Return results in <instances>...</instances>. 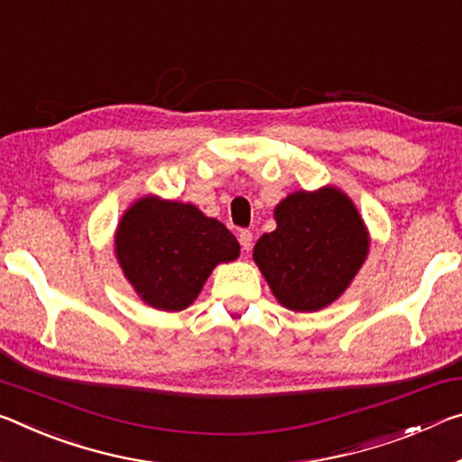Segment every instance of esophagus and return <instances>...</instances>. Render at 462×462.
I'll use <instances>...</instances> for the list:
<instances>
[{"instance_id": "obj_1", "label": "esophagus", "mask_w": 462, "mask_h": 462, "mask_svg": "<svg viewBox=\"0 0 462 462\" xmlns=\"http://www.w3.org/2000/svg\"><path fill=\"white\" fill-rule=\"evenodd\" d=\"M238 240H240V246H243V251H251L253 248V232L251 230H240L238 234Z\"/></svg>"}]
</instances>
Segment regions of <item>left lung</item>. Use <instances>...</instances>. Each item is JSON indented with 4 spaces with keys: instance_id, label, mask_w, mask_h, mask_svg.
<instances>
[{
    "instance_id": "8db88e82",
    "label": "left lung",
    "mask_w": 462,
    "mask_h": 462,
    "mask_svg": "<svg viewBox=\"0 0 462 462\" xmlns=\"http://www.w3.org/2000/svg\"><path fill=\"white\" fill-rule=\"evenodd\" d=\"M277 228L253 248L283 309L317 312L346 291L368 259L370 234L351 197L335 185L290 193L275 205Z\"/></svg>"
}]
</instances>
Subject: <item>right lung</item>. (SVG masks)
Wrapping results in <instances>:
<instances>
[{
	"instance_id": "obj_1",
	"label": "right lung",
	"mask_w": 462,
	"mask_h": 462,
	"mask_svg": "<svg viewBox=\"0 0 462 462\" xmlns=\"http://www.w3.org/2000/svg\"><path fill=\"white\" fill-rule=\"evenodd\" d=\"M115 257L143 304L179 312L191 306L219 263L236 261L240 245L193 203L139 197L115 230Z\"/></svg>"
}]
</instances>
